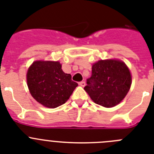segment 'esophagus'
I'll return each mask as SVG.
<instances>
[{
    "mask_svg": "<svg viewBox=\"0 0 154 154\" xmlns=\"http://www.w3.org/2000/svg\"><path fill=\"white\" fill-rule=\"evenodd\" d=\"M85 85H86V84H85V81H81V82H79V85L81 87H85Z\"/></svg>",
    "mask_w": 154,
    "mask_h": 154,
    "instance_id": "esophagus-1",
    "label": "esophagus"
}]
</instances>
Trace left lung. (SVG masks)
<instances>
[{
	"instance_id": "obj_1",
	"label": "left lung",
	"mask_w": 154,
	"mask_h": 154,
	"mask_svg": "<svg viewBox=\"0 0 154 154\" xmlns=\"http://www.w3.org/2000/svg\"><path fill=\"white\" fill-rule=\"evenodd\" d=\"M132 77L123 62L99 60L92 66L91 76L85 90L94 102L105 108L116 106L129 91Z\"/></svg>"
}]
</instances>
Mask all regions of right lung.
I'll list each match as a JSON object with an SVG mask.
<instances>
[{"mask_svg": "<svg viewBox=\"0 0 154 154\" xmlns=\"http://www.w3.org/2000/svg\"><path fill=\"white\" fill-rule=\"evenodd\" d=\"M31 94L45 107L54 109L66 102L78 86L71 75L65 73L61 64L54 61H35L27 73Z\"/></svg>", "mask_w": 154, "mask_h": 154, "instance_id": "1", "label": "right lung"}]
</instances>
